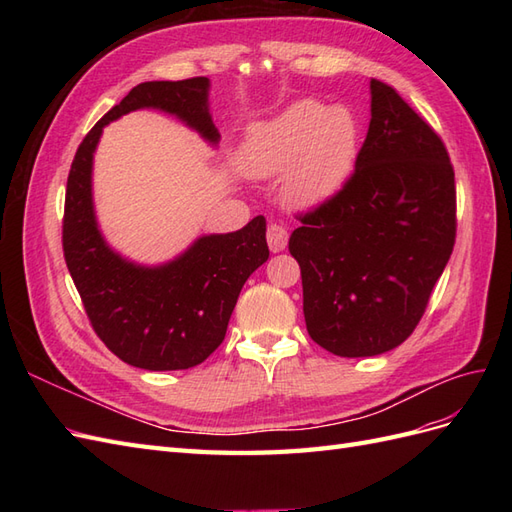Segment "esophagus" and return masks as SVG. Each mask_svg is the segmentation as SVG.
I'll use <instances>...</instances> for the list:
<instances>
[{"label": "esophagus", "instance_id": "esophagus-1", "mask_svg": "<svg viewBox=\"0 0 512 512\" xmlns=\"http://www.w3.org/2000/svg\"><path fill=\"white\" fill-rule=\"evenodd\" d=\"M267 243L271 252H284L288 245V230L282 224H269L267 228Z\"/></svg>", "mask_w": 512, "mask_h": 512}]
</instances>
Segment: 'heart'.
<instances>
[{"mask_svg":"<svg viewBox=\"0 0 512 512\" xmlns=\"http://www.w3.org/2000/svg\"><path fill=\"white\" fill-rule=\"evenodd\" d=\"M359 126L346 106L299 100L267 121H258L241 145L247 175L267 179L284 173L282 190L290 205L327 203L350 179Z\"/></svg>","mask_w":512,"mask_h":512,"instance_id":"1","label":"heart"}]
</instances>
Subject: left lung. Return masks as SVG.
<instances>
[{"mask_svg":"<svg viewBox=\"0 0 512 512\" xmlns=\"http://www.w3.org/2000/svg\"><path fill=\"white\" fill-rule=\"evenodd\" d=\"M354 175L305 213L288 250L303 277L307 333L337 356L406 342L455 245V173L444 143L397 91L369 83Z\"/></svg>","mask_w":512,"mask_h":512,"instance_id":"left-lung-1","label":"left lung"}]
</instances>
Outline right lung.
I'll return each instance as SVG.
<instances>
[{"label":"right lung","instance_id":"obj_1","mask_svg":"<svg viewBox=\"0 0 512 512\" xmlns=\"http://www.w3.org/2000/svg\"><path fill=\"white\" fill-rule=\"evenodd\" d=\"M207 76L149 81L108 111L76 151L66 188L64 256L91 327L123 363L149 371L190 369L224 342L243 284L269 258L262 215L241 230L203 235L162 265H141L106 243L94 209V153L104 126L141 108L185 123L213 147Z\"/></svg>","mask_w":512,"mask_h":512}]
</instances>
